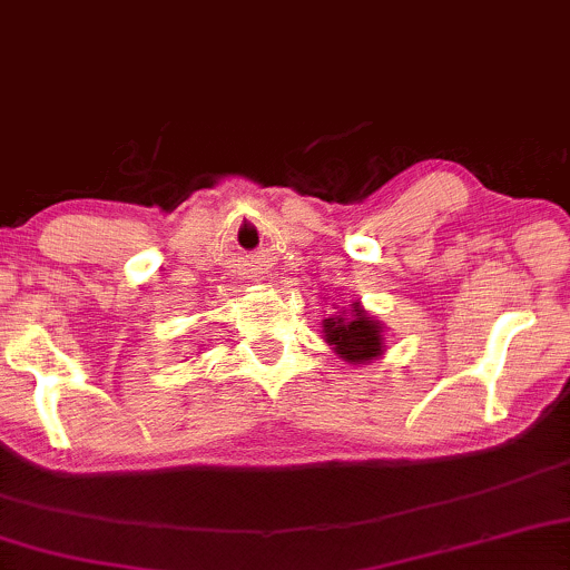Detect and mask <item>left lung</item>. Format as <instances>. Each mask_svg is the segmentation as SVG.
<instances>
[{"label":"left lung","mask_w":570,"mask_h":570,"mask_svg":"<svg viewBox=\"0 0 570 570\" xmlns=\"http://www.w3.org/2000/svg\"><path fill=\"white\" fill-rule=\"evenodd\" d=\"M324 334L328 345L340 353V358L351 363H366L382 353V326L368 318L355 305L351 318H326Z\"/></svg>","instance_id":"obj_1"}]
</instances>
